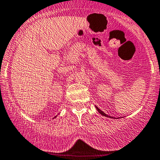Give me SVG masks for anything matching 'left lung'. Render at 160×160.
<instances>
[{
  "label": "left lung",
  "mask_w": 160,
  "mask_h": 160,
  "mask_svg": "<svg viewBox=\"0 0 160 160\" xmlns=\"http://www.w3.org/2000/svg\"><path fill=\"white\" fill-rule=\"evenodd\" d=\"M96 108H97V110H98V112H100V114H101V115H102V116H104V117H109V116H108V115H107V114H106V113H104V112H102V111H101V110H100V109H99V108H98V107H96ZM110 118H111V117H110Z\"/></svg>",
  "instance_id": "1"
}]
</instances>
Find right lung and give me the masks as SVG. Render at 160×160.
<instances>
[{
    "label": "right lung",
    "mask_w": 160,
    "mask_h": 160,
    "mask_svg": "<svg viewBox=\"0 0 160 160\" xmlns=\"http://www.w3.org/2000/svg\"><path fill=\"white\" fill-rule=\"evenodd\" d=\"M57 117V116H56V117ZM55 117H54V118H55Z\"/></svg>",
    "instance_id": "obj_1"
}]
</instances>
